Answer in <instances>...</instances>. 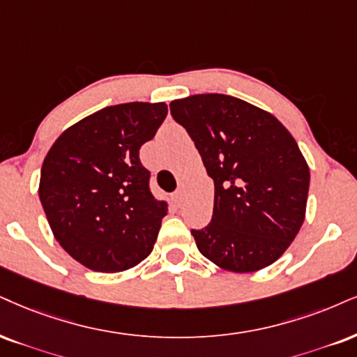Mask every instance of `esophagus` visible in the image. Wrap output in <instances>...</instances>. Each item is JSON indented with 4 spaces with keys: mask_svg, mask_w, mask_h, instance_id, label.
Masks as SVG:
<instances>
[{
    "mask_svg": "<svg viewBox=\"0 0 357 357\" xmlns=\"http://www.w3.org/2000/svg\"><path fill=\"white\" fill-rule=\"evenodd\" d=\"M172 202H174L175 205L182 204V190H177V192L172 193Z\"/></svg>",
    "mask_w": 357,
    "mask_h": 357,
    "instance_id": "obj_1",
    "label": "esophagus"
}]
</instances>
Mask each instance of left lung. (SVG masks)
Returning <instances> with one entry per match:
<instances>
[{"instance_id": "8db88e82", "label": "left lung", "mask_w": 357, "mask_h": 357, "mask_svg": "<svg viewBox=\"0 0 357 357\" xmlns=\"http://www.w3.org/2000/svg\"><path fill=\"white\" fill-rule=\"evenodd\" d=\"M215 183L213 217L192 230L200 253L233 273L270 266L305 222L310 169L273 114L225 94L170 102Z\"/></svg>"}]
</instances>
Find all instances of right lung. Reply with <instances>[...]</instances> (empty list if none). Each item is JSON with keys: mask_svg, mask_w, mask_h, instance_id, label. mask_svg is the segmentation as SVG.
<instances>
[{"mask_svg": "<svg viewBox=\"0 0 357 357\" xmlns=\"http://www.w3.org/2000/svg\"><path fill=\"white\" fill-rule=\"evenodd\" d=\"M167 112L165 102L109 105L66 129L44 158V213L59 245L89 270H129L152 252L167 202L152 195L139 151Z\"/></svg>", "mask_w": 357, "mask_h": 357, "instance_id": "right-lung-1", "label": "right lung"}]
</instances>
